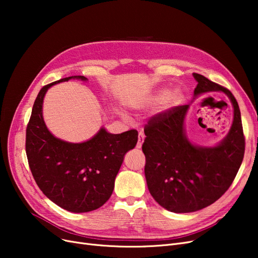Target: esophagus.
<instances>
[{
    "label": "esophagus",
    "instance_id": "obj_1",
    "mask_svg": "<svg viewBox=\"0 0 258 258\" xmlns=\"http://www.w3.org/2000/svg\"><path fill=\"white\" fill-rule=\"evenodd\" d=\"M144 138H145V136H144L143 132H140L139 138H138V143H137V147L138 148H141V146H142V144L144 142Z\"/></svg>",
    "mask_w": 258,
    "mask_h": 258
}]
</instances>
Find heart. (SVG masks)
Returning a JSON list of instances; mask_svg holds the SVG:
<instances>
[{"mask_svg": "<svg viewBox=\"0 0 258 258\" xmlns=\"http://www.w3.org/2000/svg\"><path fill=\"white\" fill-rule=\"evenodd\" d=\"M168 91L167 90H162V91H160L159 93H158V96H157V100H165L167 97H168ZM170 103H172V104H175V103H177L179 100H181V93L179 92H174V93H172V95L170 96Z\"/></svg>", "mask_w": 258, "mask_h": 258, "instance_id": "b5f03b06", "label": "heart"}]
</instances>
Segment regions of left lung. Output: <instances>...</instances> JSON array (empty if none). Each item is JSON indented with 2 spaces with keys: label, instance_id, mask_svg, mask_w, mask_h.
<instances>
[{
  "label": "left lung",
  "instance_id": "8db88e82",
  "mask_svg": "<svg viewBox=\"0 0 258 258\" xmlns=\"http://www.w3.org/2000/svg\"><path fill=\"white\" fill-rule=\"evenodd\" d=\"M198 82L195 97L223 91L233 106L228 135L214 147L192 145L184 130L189 105H178L156 114L144 127L142 145L148 190L158 204L171 212L189 213L220 199L235 179L243 160L245 139L236 98L223 86L204 75L192 74Z\"/></svg>",
  "mask_w": 258,
  "mask_h": 258
}]
</instances>
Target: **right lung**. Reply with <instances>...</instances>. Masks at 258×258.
<instances>
[{"label":"right lung","instance_id":"right-lung-1","mask_svg":"<svg viewBox=\"0 0 258 258\" xmlns=\"http://www.w3.org/2000/svg\"><path fill=\"white\" fill-rule=\"evenodd\" d=\"M85 76H70L48 84L38 92L27 126L26 153L31 172L46 197L70 212L84 213L102 207L114 189L123 156L138 142L132 129L112 135L101 128L83 143L53 137L43 119V100L53 84Z\"/></svg>","mask_w":258,"mask_h":258}]
</instances>
